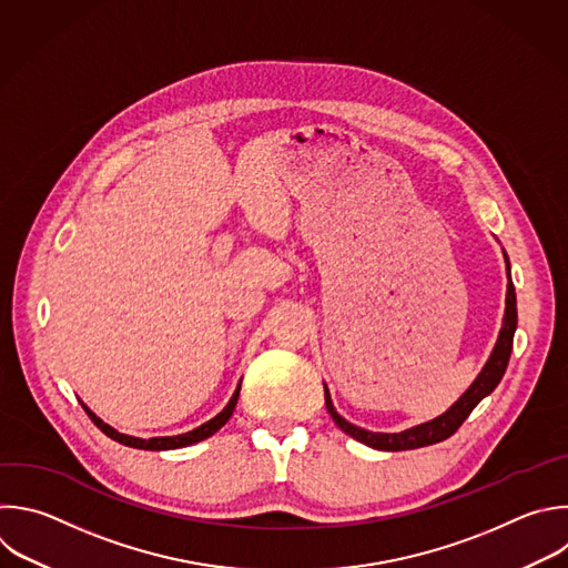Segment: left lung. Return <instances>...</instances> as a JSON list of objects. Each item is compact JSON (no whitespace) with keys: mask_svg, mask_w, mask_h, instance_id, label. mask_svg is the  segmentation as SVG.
<instances>
[{"mask_svg":"<svg viewBox=\"0 0 568 568\" xmlns=\"http://www.w3.org/2000/svg\"><path fill=\"white\" fill-rule=\"evenodd\" d=\"M506 270H508V278H510V265H508V256H506ZM515 327H517V301H515V287H513V281H508V290H506V314H504V325H501V332H499V338L495 343V349L488 358V363L484 365V369L479 372V376L475 379V384L459 397V402L448 410L444 413L442 417L428 422V424H422V426H415L410 430H404V433H369V430H363L349 422H345L332 406V399L327 395V388H325V408L327 413L332 415L334 424L347 433L349 437H354L356 442L369 446V448H376V450H413V448H422V446H430V444H439L444 439H448L450 435H455L459 430V426L468 419V415L475 410V406L488 397L497 384L501 382V376L506 372V365H508V358H510V349H513V334H515Z\"/></svg>","mask_w":568,"mask_h":568,"instance_id":"8db88e82","label":"left lung"}]
</instances>
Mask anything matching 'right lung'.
I'll use <instances>...</instances> for the list:
<instances>
[{
    "instance_id": "add662e5",
    "label": "right lung",
    "mask_w": 568,
    "mask_h": 568,
    "mask_svg": "<svg viewBox=\"0 0 568 568\" xmlns=\"http://www.w3.org/2000/svg\"><path fill=\"white\" fill-rule=\"evenodd\" d=\"M239 393H241V386L236 388V393L232 395V399H230V404L214 417V419H210L207 424H203V426H199V428H194L192 433H184V435H175V437H153V439H138V437H129V435H122V433H118V430H113L111 426H106L102 419H98L87 406H84V410H87V415L91 417V422L106 435V437H111L113 442H118V444H124V446H131V448H140V450H173V448H182V446H192V444H196V442H203V439H207V437H212L216 430H221L225 424H227V419L232 417V413H234V408H236V402H239Z\"/></svg>"
}]
</instances>
